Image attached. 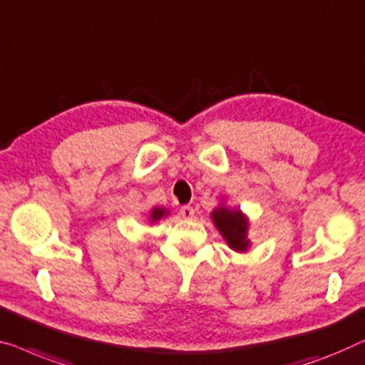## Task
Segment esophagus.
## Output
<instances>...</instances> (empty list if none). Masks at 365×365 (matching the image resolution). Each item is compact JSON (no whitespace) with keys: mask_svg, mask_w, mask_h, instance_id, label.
Returning <instances> with one entry per match:
<instances>
[{"mask_svg":"<svg viewBox=\"0 0 365 365\" xmlns=\"http://www.w3.org/2000/svg\"><path fill=\"white\" fill-rule=\"evenodd\" d=\"M179 214H181L182 219H192L194 217V209L191 205H182L181 209H179Z\"/></svg>","mask_w":365,"mask_h":365,"instance_id":"esophagus-1","label":"esophagus"}]
</instances>
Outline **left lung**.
Instances as JSON below:
<instances>
[{
	"label": "left lung",
	"mask_w": 365,
	"mask_h": 365,
	"mask_svg": "<svg viewBox=\"0 0 365 365\" xmlns=\"http://www.w3.org/2000/svg\"><path fill=\"white\" fill-rule=\"evenodd\" d=\"M212 217L217 229L220 230V234L224 235V239L229 242V245L234 250H247V220L239 210L219 207L212 212Z\"/></svg>",
	"instance_id": "obj_1"
}]
</instances>
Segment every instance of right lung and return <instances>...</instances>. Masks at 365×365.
<instances>
[{"instance_id":"add662e5","label":"right lung","mask_w":365,"mask_h":365,"mask_svg":"<svg viewBox=\"0 0 365 365\" xmlns=\"http://www.w3.org/2000/svg\"><path fill=\"white\" fill-rule=\"evenodd\" d=\"M163 214H165V210H163V209H155V210H153V214H151V219L153 220L160 219V217H163Z\"/></svg>"}]
</instances>
